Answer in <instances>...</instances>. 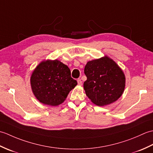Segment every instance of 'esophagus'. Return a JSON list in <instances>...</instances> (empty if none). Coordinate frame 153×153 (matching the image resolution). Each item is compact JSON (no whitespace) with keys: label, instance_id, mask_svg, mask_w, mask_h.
<instances>
[{"label":"esophagus","instance_id":"obj_1","mask_svg":"<svg viewBox=\"0 0 153 153\" xmlns=\"http://www.w3.org/2000/svg\"><path fill=\"white\" fill-rule=\"evenodd\" d=\"M77 84H78L79 85H82V80H81V79H77Z\"/></svg>","mask_w":153,"mask_h":153}]
</instances>
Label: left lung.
Here are the masks:
<instances>
[{
  "label": "left lung",
  "instance_id": "left-lung-1",
  "mask_svg": "<svg viewBox=\"0 0 153 153\" xmlns=\"http://www.w3.org/2000/svg\"><path fill=\"white\" fill-rule=\"evenodd\" d=\"M84 73L87 77L84 89L94 104L107 105L122 96L126 83L124 74L110 58L105 56L88 62Z\"/></svg>",
  "mask_w": 153,
  "mask_h": 153
}]
</instances>
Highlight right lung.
I'll list each match as a JSON object with an SVG mask.
<instances>
[{"label": "right lung", "instance_id": "add662e5", "mask_svg": "<svg viewBox=\"0 0 153 153\" xmlns=\"http://www.w3.org/2000/svg\"><path fill=\"white\" fill-rule=\"evenodd\" d=\"M30 81L35 97L51 106L62 103L77 84L71 77L70 68L57 60L42 62L32 73Z\"/></svg>", "mask_w": 153, "mask_h": 153}]
</instances>
